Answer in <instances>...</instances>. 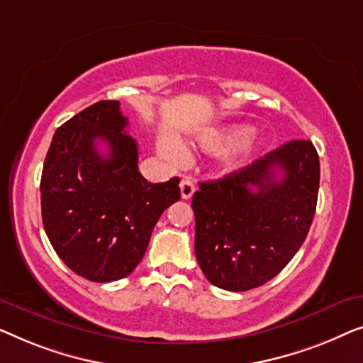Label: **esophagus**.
Returning a JSON list of instances; mask_svg holds the SVG:
<instances>
[{"label":"esophagus","instance_id":"obj_1","mask_svg":"<svg viewBox=\"0 0 363 363\" xmlns=\"http://www.w3.org/2000/svg\"><path fill=\"white\" fill-rule=\"evenodd\" d=\"M179 187H181V197L182 199H191L192 197V194L196 192V186H194V182L191 181V179H182L181 181V184H179Z\"/></svg>","mask_w":363,"mask_h":363}]
</instances>
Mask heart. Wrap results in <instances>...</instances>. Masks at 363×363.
Returning a JSON list of instances; mask_svg holds the SVG:
<instances>
[{
    "label": "heart",
    "mask_w": 363,
    "mask_h": 363,
    "mask_svg": "<svg viewBox=\"0 0 363 363\" xmlns=\"http://www.w3.org/2000/svg\"><path fill=\"white\" fill-rule=\"evenodd\" d=\"M201 145L203 150L211 152L222 151V169L225 172H233L243 167L262 150L263 138L258 136L257 133L250 131V126L247 125L233 123L206 133L202 136ZM161 152L171 161H177L182 157V150L174 143L161 145Z\"/></svg>",
    "instance_id": "heart-1"
}]
</instances>
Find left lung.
<instances>
[{
  "mask_svg": "<svg viewBox=\"0 0 363 363\" xmlns=\"http://www.w3.org/2000/svg\"><path fill=\"white\" fill-rule=\"evenodd\" d=\"M319 174L313 143L294 140L222 179L199 184L194 247L208 281L248 291L277 277L308 237Z\"/></svg>",
  "mask_w": 363,
  "mask_h": 363,
  "instance_id": "obj_1",
  "label": "left lung"
}]
</instances>
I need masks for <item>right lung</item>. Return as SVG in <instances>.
Listing matches in <instances>:
<instances>
[{
    "mask_svg": "<svg viewBox=\"0 0 363 363\" xmlns=\"http://www.w3.org/2000/svg\"><path fill=\"white\" fill-rule=\"evenodd\" d=\"M120 101L101 100L57 128L40 177L43 223L59 258L95 283L121 279L145 257L161 213L181 199L179 177L147 182ZM109 151L100 153L96 141Z\"/></svg>",
    "mask_w": 363,
    "mask_h": 363,
    "instance_id": "obj_1",
    "label": "right lung"
}]
</instances>
